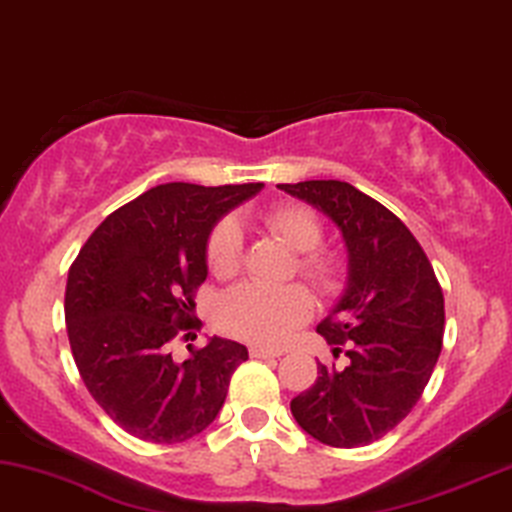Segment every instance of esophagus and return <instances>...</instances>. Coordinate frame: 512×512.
I'll list each match as a JSON object with an SVG mask.
<instances>
[{
  "mask_svg": "<svg viewBox=\"0 0 512 512\" xmlns=\"http://www.w3.org/2000/svg\"><path fill=\"white\" fill-rule=\"evenodd\" d=\"M250 356L252 358H278V356H283V351H278V349H264V346H250Z\"/></svg>",
  "mask_w": 512,
  "mask_h": 512,
  "instance_id": "34e87169",
  "label": "esophagus"
}]
</instances>
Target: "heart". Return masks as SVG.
Listing matches in <instances>:
<instances>
[{"instance_id": "b5f03b06", "label": "heart", "mask_w": 512, "mask_h": 512, "mask_svg": "<svg viewBox=\"0 0 512 512\" xmlns=\"http://www.w3.org/2000/svg\"><path fill=\"white\" fill-rule=\"evenodd\" d=\"M271 234L299 252V269L323 290H335L342 278V262L332 252L316 250L323 243V222L304 206H283L264 215ZM243 236L234 220H224L208 238L206 260L210 274L217 278L234 276L241 267ZM311 295L302 285L267 288L257 283H241L227 290L217 306V318L229 335L248 342L278 346L292 335L311 313Z\"/></svg>"}]
</instances>
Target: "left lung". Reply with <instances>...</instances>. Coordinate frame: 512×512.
<instances>
[{
    "label": "left lung",
    "instance_id": "left-lung-1",
    "mask_svg": "<svg viewBox=\"0 0 512 512\" xmlns=\"http://www.w3.org/2000/svg\"><path fill=\"white\" fill-rule=\"evenodd\" d=\"M330 217L346 245V283L316 332L349 365L318 363L290 410L311 438L363 447L403 421L431 379L445 332V299L426 252L391 210L349 182L278 185Z\"/></svg>",
    "mask_w": 512,
    "mask_h": 512
}]
</instances>
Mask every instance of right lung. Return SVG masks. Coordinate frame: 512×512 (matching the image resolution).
I'll list each match as a JSON object with an SVG mask.
<instances>
[{
	"label": "right lung",
	"mask_w": 512,
	"mask_h": 512,
	"mask_svg": "<svg viewBox=\"0 0 512 512\" xmlns=\"http://www.w3.org/2000/svg\"><path fill=\"white\" fill-rule=\"evenodd\" d=\"M262 187L159 185L114 210L74 260L65 290L74 363L95 403L135 438L175 445L206 431L248 360L231 339L210 337L187 360L170 356V342L199 325L189 313L217 222Z\"/></svg>",
	"instance_id": "obj_1"
}]
</instances>
